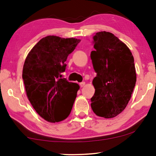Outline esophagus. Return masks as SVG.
<instances>
[{
	"instance_id": "esophagus-1",
	"label": "esophagus",
	"mask_w": 156,
	"mask_h": 156,
	"mask_svg": "<svg viewBox=\"0 0 156 156\" xmlns=\"http://www.w3.org/2000/svg\"><path fill=\"white\" fill-rule=\"evenodd\" d=\"M84 85H85V82H80V86L81 87H84Z\"/></svg>"
}]
</instances>
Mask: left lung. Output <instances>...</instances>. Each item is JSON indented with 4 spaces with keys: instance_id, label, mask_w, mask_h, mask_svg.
<instances>
[{
    "instance_id": "obj_1",
    "label": "left lung",
    "mask_w": 156,
    "mask_h": 156,
    "mask_svg": "<svg viewBox=\"0 0 156 156\" xmlns=\"http://www.w3.org/2000/svg\"><path fill=\"white\" fill-rule=\"evenodd\" d=\"M92 42L90 57L97 76L91 106L97 116L114 118L124 110L135 87L134 59L129 48L108 32L96 33Z\"/></svg>"
}]
</instances>
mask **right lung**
<instances>
[{
    "instance_id": "1",
    "label": "right lung",
    "mask_w": 156,
    "mask_h": 156,
    "mask_svg": "<svg viewBox=\"0 0 156 156\" xmlns=\"http://www.w3.org/2000/svg\"><path fill=\"white\" fill-rule=\"evenodd\" d=\"M80 40L47 36L33 47L25 59L23 80L30 102L49 122H59L71 112L80 86L63 78L67 57Z\"/></svg>"
}]
</instances>
